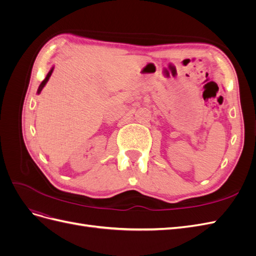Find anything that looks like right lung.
I'll return each mask as SVG.
<instances>
[{
  "label": "right lung",
  "instance_id": "obj_1",
  "mask_svg": "<svg viewBox=\"0 0 256 256\" xmlns=\"http://www.w3.org/2000/svg\"><path fill=\"white\" fill-rule=\"evenodd\" d=\"M53 68L54 67H52L51 68V70L48 72V74H47V76H46V79L40 83V88H38V90H37V92H38V94H40V92H42V90L44 88V85L46 84H47V82H48V80H49V78H50V76H51V74H52V72H53Z\"/></svg>",
  "mask_w": 256,
  "mask_h": 256
}]
</instances>
